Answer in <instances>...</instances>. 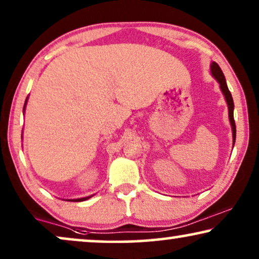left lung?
Here are the masks:
<instances>
[{"label": "left lung", "mask_w": 259, "mask_h": 259, "mask_svg": "<svg viewBox=\"0 0 259 259\" xmlns=\"http://www.w3.org/2000/svg\"><path fill=\"white\" fill-rule=\"evenodd\" d=\"M211 74L213 75V77L219 82V86H221V90L224 94L226 104H228V108H229V119H230V123H231L232 127V138H233V145H235L236 141V123H235V119H233V108H235V104H233V99L232 95L230 93L228 84H226V80L224 74H223L221 67L218 66L217 62H212L211 63Z\"/></svg>", "instance_id": "obj_1"}]
</instances>
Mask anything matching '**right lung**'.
<instances>
[{"label": "right lung", "mask_w": 259, "mask_h": 259, "mask_svg": "<svg viewBox=\"0 0 259 259\" xmlns=\"http://www.w3.org/2000/svg\"><path fill=\"white\" fill-rule=\"evenodd\" d=\"M27 100H28V98L26 99V102H24V106H23V112H24V108H26ZM91 197H92V196H90V197H84V198H77V199H68V201H83V200H87V199H90Z\"/></svg>", "instance_id": "right-lung-1"}]
</instances>
